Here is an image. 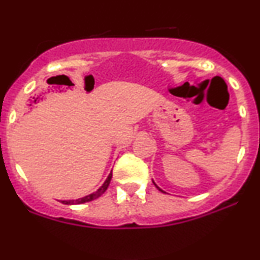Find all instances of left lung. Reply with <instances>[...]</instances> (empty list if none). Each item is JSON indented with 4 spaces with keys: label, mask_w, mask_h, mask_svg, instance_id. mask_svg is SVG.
Wrapping results in <instances>:
<instances>
[{
    "label": "left lung",
    "mask_w": 260,
    "mask_h": 260,
    "mask_svg": "<svg viewBox=\"0 0 260 260\" xmlns=\"http://www.w3.org/2000/svg\"><path fill=\"white\" fill-rule=\"evenodd\" d=\"M153 182H154V181H153ZM154 184H155V182H154ZM155 186H156V184H155ZM156 187H157V186H156ZM157 188H159V187H157ZM159 190H161V192H162V193H165L162 189H161V188H159Z\"/></svg>",
    "instance_id": "1"
}]
</instances>
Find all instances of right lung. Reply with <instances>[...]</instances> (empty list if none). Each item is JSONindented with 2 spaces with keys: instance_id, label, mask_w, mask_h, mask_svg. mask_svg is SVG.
I'll list each match as a JSON object with an SVG mask.
<instances>
[{
  "instance_id": "add662e5",
  "label": "right lung",
  "mask_w": 260,
  "mask_h": 260,
  "mask_svg": "<svg viewBox=\"0 0 260 260\" xmlns=\"http://www.w3.org/2000/svg\"><path fill=\"white\" fill-rule=\"evenodd\" d=\"M111 178H112V171L110 172L109 176H107V178L105 180V182L103 183V186H101L99 189L95 190V192H92V193H90V194L83 197V198L70 199V201H61V203H63V204H67V205H76V204H83V203H88V202L94 201V199L99 198L100 196H103L104 193H105L107 187H109L110 182H111Z\"/></svg>"
}]
</instances>
